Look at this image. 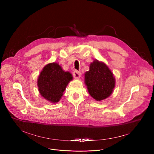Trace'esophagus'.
I'll use <instances>...</instances> for the list:
<instances>
[{
	"mask_svg": "<svg viewBox=\"0 0 154 154\" xmlns=\"http://www.w3.org/2000/svg\"><path fill=\"white\" fill-rule=\"evenodd\" d=\"M80 75H81V73L78 70H75L73 72V76H74L75 79H79L80 77Z\"/></svg>",
	"mask_w": 154,
	"mask_h": 154,
	"instance_id": "obj_1",
	"label": "esophagus"
}]
</instances>
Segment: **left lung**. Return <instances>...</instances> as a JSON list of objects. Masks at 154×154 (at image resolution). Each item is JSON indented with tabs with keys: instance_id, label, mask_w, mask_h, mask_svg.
<instances>
[{
	"instance_id": "1",
	"label": "left lung",
	"mask_w": 154,
	"mask_h": 154,
	"mask_svg": "<svg viewBox=\"0 0 154 154\" xmlns=\"http://www.w3.org/2000/svg\"><path fill=\"white\" fill-rule=\"evenodd\" d=\"M84 75L88 92L95 100L101 101L108 98L114 91L116 79L104 62L94 60Z\"/></svg>"
}]
</instances>
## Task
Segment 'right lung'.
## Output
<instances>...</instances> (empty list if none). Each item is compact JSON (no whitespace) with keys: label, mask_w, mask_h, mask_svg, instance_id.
Segmentation results:
<instances>
[{"label":"right lung","mask_w":154,"mask_h":154,"mask_svg":"<svg viewBox=\"0 0 154 154\" xmlns=\"http://www.w3.org/2000/svg\"><path fill=\"white\" fill-rule=\"evenodd\" d=\"M72 79L70 73L64 71L58 63H48L38 77V90L45 100L52 103H57Z\"/></svg>","instance_id":"right-lung-1"}]
</instances>
